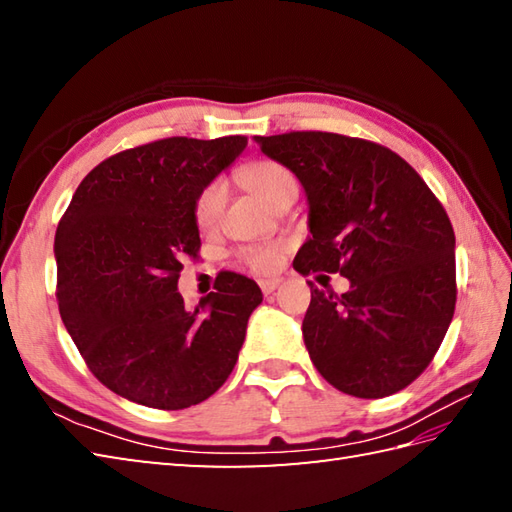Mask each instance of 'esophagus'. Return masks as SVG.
<instances>
[{"label":"esophagus","instance_id":"obj_1","mask_svg":"<svg viewBox=\"0 0 512 512\" xmlns=\"http://www.w3.org/2000/svg\"><path fill=\"white\" fill-rule=\"evenodd\" d=\"M281 284V279H262L259 281V288H262L264 295H270V292H275Z\"/></svg>","mask_w":512,"mask_h":512}]
</instances>
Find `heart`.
Instances as JSON below:
<instances>
[{
	"instance_id": "obj_1",
	"label": "heart",
	"mask_w": 512,
	"mask_h": 512,
	"mask_svg": "<svg viewBox=\"0 0 512 512\" xmlns=\"http://www.w3.org/2000/svg\"><path fill=\"white\" fill-rule=\"evenodd\" d=\"M244 184L248 189L262 195L264 200L270 204H279L286 195L297 193V180L292 176L290 169L279 165L275 160H257L250 162L242 169ZM226 182L224 180H213L206 184V187L198 193L193 204V217L195 224H198L200 231H213V228L220 224L224 204H226ZM281 257H284V244H262V246H250L242 250L244 264L253 270V273H273L279 266Z\"/></svg>"
}]
</instances>
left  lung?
<instances>
[{"label":"left lung","mask_w":512,"mask_h":512,"mask_svg":"<svg viewBox=\"0 0 512 512\" xmlns=\"http://www.w3.org/2000/svg\"><path fill=\"white\" fill-rule=\"evenodd\" d=\"M295 173L310 237L295 270L350 279L341 297L310 284L303 341L343 394L385 398L413 383L455 310V235L447 211L394 151L330 132L255 136Z\"/></svg>","instance_id":"8db88e82"}]
</instances>
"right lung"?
Wrapping results in <instances>:
<instances>
[{"label": "right lung", "instance_id": "add662e5", "mask_svg": "<svg viewBox=\"0 0 512 512\" xmlns=\"http://www.w3.org/2000/svg\"><path fill=\"white\" fill-rule=\"evenodd\" d=\"M244 136L165 138L121 151L83 178L54 235L65 330L101 383L138 405L187 409L231 376L253 279L228 273L195 310L178 292L198 253V193L246 149Z\"/></svg>", "mask_w": 512, "mask_h": 512}]
</instances>
